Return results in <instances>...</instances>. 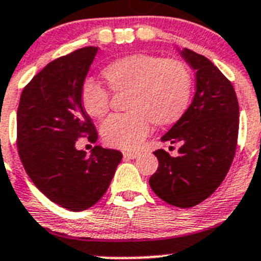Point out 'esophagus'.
<instances>
[{"label": "esophagus", "mask_w": 261, "mask_h": 261, "mask_svg": "<svg viewBox=\"0 0 261 261\" xmlns=\"http://www.w3.org/2000/svg\"><path fill=\"white\" fill-rule=\"evenodd\" d=\"M140 155V152L138 151H123V158L125 159H135Z\"/></svg>", "instance_id": "esophagus-1"}]
</instances>
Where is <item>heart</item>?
I'll use <instances>...</instances> for the list:
<instances>
[{
  "label": "heart",
  "mask_w": 261,
  "mask_h": 261,
  "mask_svg": "<svg viewBox=\"0 0 261 261\" xmlns=\"http://www.w3.org/2000/svg\"><path fill=\"white\" fill-rule=\"evenodd\" d=\"M102 77L114 93H128L127 114L110 117L102 126V139L109 146L135 149L156 127L173 125L188 107L192 74L178 59L151 54H130L102 69ZM110 92L92 80L84 81L81 102L86 114L101 120L110 110Z\"/></svg>",
  "instance_id": "b5f03b06"
}]
</instances>
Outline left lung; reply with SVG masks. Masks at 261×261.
Segmentation results:
<instances>
[{
	"instance_id": "obj_1",
	"label": "left lung",
	"mask_w": 261,
	"mask_h": 261,
	"mask_svg": "<svg viewBox=\"0 0 261 261\" xmlns=\"http://www.w3.org/2000/svg\"><path fill=\"white\" fill-rule=\"evenodd\" d=\"M178 51L196 70V93L160 139L179 144L178 156L154 151L159 167L149 184L167 203L188 208L208 198L225 179L235 156L240 112L233 86L211 60L186 48Z\"/></svg>"
}]
</instances>
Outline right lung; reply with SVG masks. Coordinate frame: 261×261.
<instances>
[{"mask_svg":"<svg viewBox=\"0 0 261 261\" xmlns=\"http://www.w3.org/2000/svg\"><path fill=\"white\" fill-rule=\"evenodd\" d=\"M98 48L86 46L50 62L23 88L17 109L18 155L36 188L63 208H89L106 193L122 154L75 143L97 133L81 102V91Z\"/></svg>","mask_w":261,"mask_h":261,"instance_id":"obj_1","label":"right lung"}]
</instances>
